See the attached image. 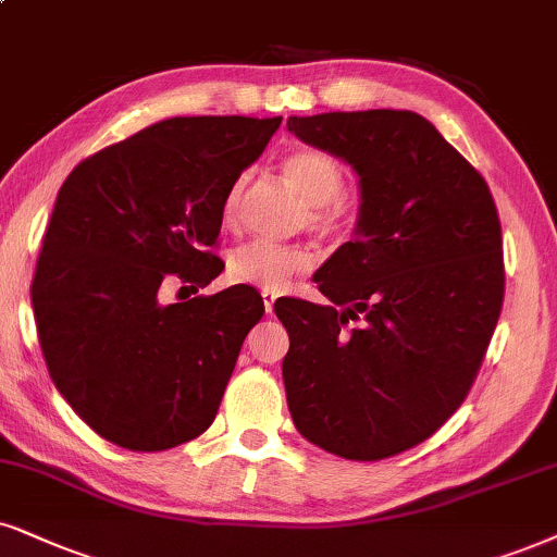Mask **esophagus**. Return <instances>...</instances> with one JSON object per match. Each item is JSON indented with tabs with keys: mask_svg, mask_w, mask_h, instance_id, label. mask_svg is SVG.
I'll list each match as a JSON object with an SVG mask.
<instances>
[{
	"mask_svg": "<svg viewBox=\"0 0 557 557\" xmlns=\"http://www.w3.org/2000/svg\"><path fill=\"white\" fill-rule=\"evenodd\" d=\"M274 300H277V293H274V290H262V302H264V313L267 315H272Z\"/></svg>",
	"mask_w": 557,
	"mask_h": 557,
	"instance_id": "34e87169",
	"label": "esophagus"
}]
</instances>
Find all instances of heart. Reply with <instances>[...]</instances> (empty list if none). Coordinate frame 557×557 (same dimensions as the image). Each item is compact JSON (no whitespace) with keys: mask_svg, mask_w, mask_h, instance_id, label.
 <instances>
[{"mask_svg":"<svg viewBox=\"0 0 557 557\" xmlns=\"http://www.w3.org/2000/svg\"><path fill=\"white\" fill-rule=\"evenodd\" d=\"M283 177L302 200H306V221L315 231H334L344 221L339 200L344 189V172L334 159L313 149H300L283 159ZM244 193V177H238L223 197V221L234 223L238 202ZM311 267V255L300 246L274 242H246L228 257V274L236 283L262 287V290H283L295 274Z\"/></svg>","mask_w":557,"mask_h":557,"instance_id":"heart-1","label":"heart"}]
</instances>
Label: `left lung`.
Masks as SVG:
<instances>
[{
  "label": "left lung",
  "instance_id": "8db88e82",
  "mask_svg": "<svg viewBox=\"0 0 557 557\" xmlns=\"http://www.w3.org/2000/svg\"><path fill=\"white\" fill-rule=\"evenodd\" d=\"M287 131L360 187L351 242L313 277L331 306L274 302L287 408L326 453L383 460L466 400L502 313V223L485 180L417 112L293 115Z\"/></svg>",
  "mask_w": 557,
  "mask_h": 557
}]
</instances>
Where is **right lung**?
Returning <instances> with one entry per match:
<instances>
[{"mask_svg":"<svg viewBox=\"0 0 557 557\" xmlns=\"http://www.w3.org/2000/svg\"><path fill=\"white\" fill-rule=\"evenodd\" d=\"M283 117H169L84 159L55 197L33 277L48 372L112 445L159 453L213 424L264 302L249 285L182 302L160 283L210 285L223 197Z\"/></svg>","mask_w":557,"mask_h":557,"instance_id":"right-lung-1","label":"right lung"}]
</instances>
